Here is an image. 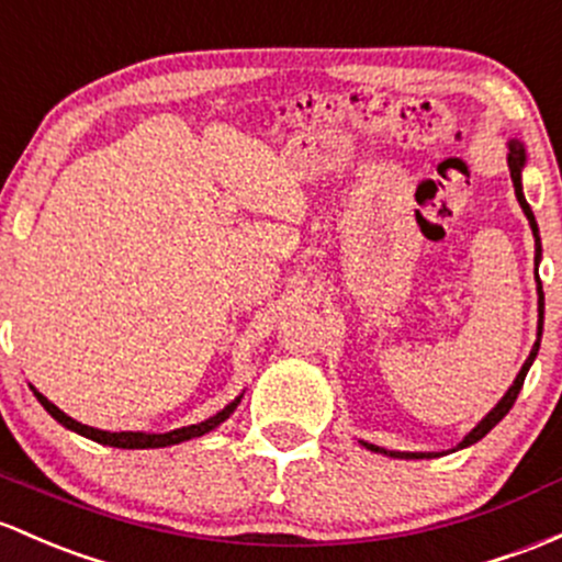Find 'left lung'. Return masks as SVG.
Here are the masks:
<instances>
[{"instance_id": "1", "label": "left lung", "mask_w": 562, "mask_h": 562, "mask_svg": "<svg viewBox=\"0 0 562 562\" xmlns=\"http://www.w3.org/2000/svg\"><path fill=\"white\" fill-rule=\"evenodd\" d=\"M522 166H525V149H522V144L517 142V138H512V142H509V173H512V182H515V195H517V201H520L525 216H528V222H530V231H533V235H536V262H539V257H541L539 227H536L533 211H530L528 201H525V195H522V184H520V171H522ZM536 279H539V276H536ZM541 324H544V292H541V281H539V340H541ZM539 340L533 342V351H530L528 359H525L522 370L517 372L515 383L509 385V391H506V394H504V400H501V402L496 404V407H493L491 413H487L485 418H482L480 424H476V426L472 428V431H469L467 437H463V442L458 445V448H469V445L480 442V439L485 437V434L491 431V428L496 426L498 420L504 418L506 413H509L512 404H515V400H517V394H520V389H522V383H525V375H528L530 364H533L536 353H539ZM367 448H370L372 452H385V450L375 448V445H367ZM389 456H394V458H437V452H389Z\"/></svg>"}]
</instances>
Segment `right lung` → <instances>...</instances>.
<instances>
[{
	"label": "right lung",
	"instance_id": "add662e5",
	"mask_svg": "<svg viewBox=\"0 0 562 562\" xmlns=\"http://www.w3.org/2000/svg\"><path fill=\"white\" fill-rule=\"evenodd\" d=\"M34 396H37L42 407H45L47 413H50L53 418L58 420V424H64L66 428H71V431L82 434V437L93 439V442L110 445V448H125V450L168 448V445H179V442H184V439L203 437V434H209L211 428L220 426L222 420L231 418V413H233L235 407H238V402H240V396H238V400L227 404L225 409H220V413H216V415H211L209 420H201V424H192V426L177 428V431H168V434H144V431H101V428H93V426H86V424H77L75 418H69V415L61 413V409H58L56 404L47 402L45 396L40 394V391H34Z\"/></svg>",
	"mask_w": 562,
	"mask_h": 562
}]
</instances>
